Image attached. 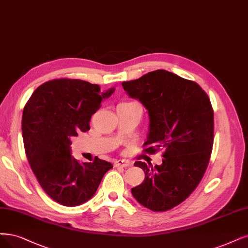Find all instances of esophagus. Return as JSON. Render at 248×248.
<instances>
[{"mask_svg": "<svg viewBox=\"0 0 248 248\" xmlns=\"http://www.w3.org/2000/svg\"><path fill=\"white\" fill-rule=\"evenodd\" d=\"M115 167H121V168H127L132 166V162H130L129 160H124V159H118L114 162Z\"/></svg>", "mask_w": 248, "mask_h": 248, "instance_id": "34e87169", "label": "esophagus"}]
</instances>
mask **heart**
<instances>
[{
  "label": "heart",
  "instance_id": "heart-1",
  "mask_svg": "<svg viewBox=\"0 0 248 248\" xmlns=\"http://www.w3.org/2000/svg\"><path fill=\"white\" fill-rule=\"evenodd\" d=\"M124 104H139V103L136 102V101H127V102H124Z\"/></svg>",
  "mask_w": 248,
  "mask_h": 248
}]
</instances>
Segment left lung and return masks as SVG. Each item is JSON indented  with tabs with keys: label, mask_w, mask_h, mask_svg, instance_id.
I'll list each match as a JSON object with an SVG mask.
<instances>
[{
	"label": "left lung",
	"mask_w": 248,
	"mask_h": 248,
	"mask_svg": "<svg viewBox=\"0 0 248 248\" xmlns=\"http://www.w3.org/2000/svg\"><path fill=\"white\" fill-rule=\"evenodd\" d=\"M123 87L148 110L149 132L143 151L164 150L160 166L135 162L144 170L145 180L132 194L148 209L166 212L186 200L203 178L214 145L212 103L195 81L163 69L124 81Z\"/></svg>",
	"instance_id": "obj_1"
}]
</instances>
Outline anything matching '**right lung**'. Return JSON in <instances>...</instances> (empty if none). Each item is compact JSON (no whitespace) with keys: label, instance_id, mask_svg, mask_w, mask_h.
Segmentation results:
<instances>
[{"label":"right lung","instance_id":"obj_1","mask_svg":"<svg viewBox=\"0 0 248 248\" xmlns=\"http://www.w3.org/2000/svg\"><path fill=\"white\" fill-rule=\"evenodd\" d=\"M114 88L71 78L44 82L27 101L22 115V137L30 166L43 190L64 206L91 199L112 164L95 157L79 163L71 156V137L90 130L91 117Z\"/></svg>","mask_w":248,"mask_h":248}]
</instances>
